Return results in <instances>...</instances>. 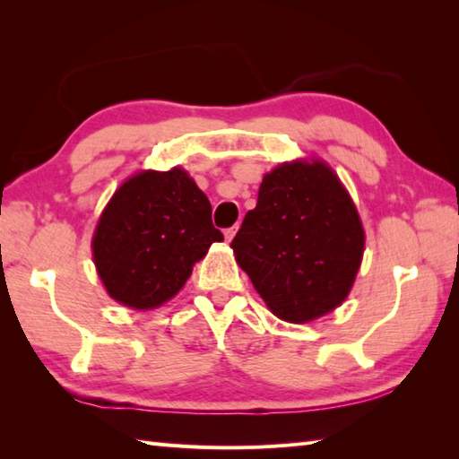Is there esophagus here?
Returning a JSON list of instances; mask_svg holds the SVG:
<instances>
[{
	"mask_svg": "<svg viewBox=\"0 0 459 459\" xmlns=\"http://www.w3.org/2000/svg\"><path fill=\"white\" fill-rule=\"evenodd\" d=\"M237 229L238 227H230V229H224V238H227V242H230L232 240V237L237 235Z\"/></svg>",
	"mask_w": 459,
	"mask_h": 459,
	"instance_id": "esophagus-1",
	"label": "esophagus"
}]
</instances>
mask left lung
Masks as SVG:
<instances>
[{"label":"left lung","instance_id":"1","mask_svg":"<svg viewBox=\"0 0 459 459\" xmlns=\"http://www.w3.org/2000/svg\"><path fill=\"white\" fill-rule=\"evenodd\" d=\"M230 247L272 314L301 324L347 298L365 232L325 163H284L262 179L256 207Z\"/></svg>","mask_w":459,"mask_h":459}]
</instances>
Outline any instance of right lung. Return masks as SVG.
Wrapping results in <instances>:
<instances>
[{"mask_svg":"<svg viewBox=\"0 0 459 459\" xmlns=\"http://www.w3.org/2000/svg\"><path fill=\"white\" fill-rule=\"evenodd\" d=\"M222 232L211 203L183 169L142 171L114 193L94 232L92 252L108 294L134 309L173 298Z\"/></svg>","mask_w":459,"mask_h":459,"instance_id":"right-lung-1","label":"right lung"}]
</instances>
